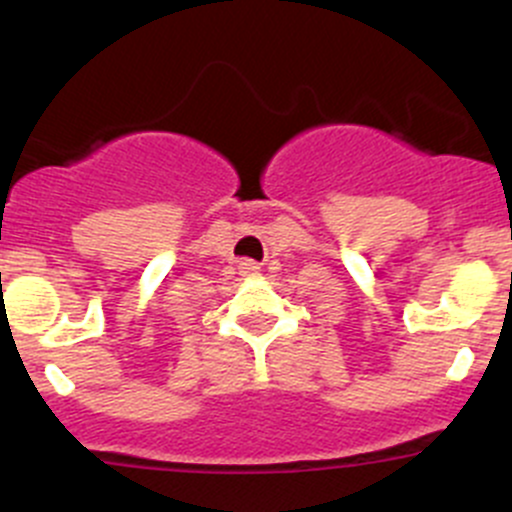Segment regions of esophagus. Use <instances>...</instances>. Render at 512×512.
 Wrapping results in <instances>:
<instances>
[{
    "instance_id": "esophagus-1",
    "label": "esophagus",
    "mask_w": 512,
    "mask_h": 512,
    "mask_svg": "<svg viewBox=\"0 0 512 512\" xmlns=\"http://www.w3.org/2000/svg\"><path fill=\"white\" fill-rule=\"evenodd\" d=\"M240 270H242V275H255V272L260 270V265L252 260H245V262H240Z\"/></svg>"
}]
</instances>
